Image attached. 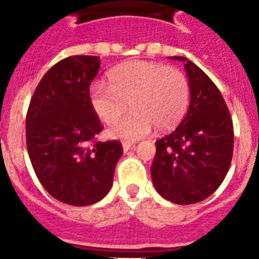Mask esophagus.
<instances>
[{
    "label": "esophagus",
    "instance_id": "34e87169",
    "mask_svg": "<svg viewBox=\"0 0 259 259\" xmlns=\"http://www.w3.org/2000/svg\"><path fill=\"white\" fill-rule=\"evenodd\" d=\"M122 148H123V150H125V152H127V150H130L132 148H134V144L133 142L125 141L123 144H122Z\"/></svg>",
    "mask_w": 259,
    "mask_h": 259
}]
</instances>
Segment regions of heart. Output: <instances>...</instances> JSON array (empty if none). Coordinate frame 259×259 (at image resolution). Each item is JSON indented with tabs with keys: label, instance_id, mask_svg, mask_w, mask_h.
I'll return each instance as SVG.
<instances>
[{
	"label": "heart",
	"instance_id": "1",
	"mask_svg": "<svg viewBox=\"0 0 259 259\" xmlns=\"http://www.w3.org/2000/svg\"><path fill=\"white\" fill-rule=\"evenodd\" d=\"M94 113L113 125L127 110H133L114 126L110 134L122 140H137L152 130L169 129L185 115L191 99L187 76L175 67L153 62H129L114 68L109 84L97 80L90 87Z\"/></svg>",
	"mask_w": 259,
	"mask_h": 259
}]
</instances>
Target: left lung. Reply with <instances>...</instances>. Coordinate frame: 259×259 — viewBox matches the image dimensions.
<instances>
[{"instance_id": "1", "label": "left lung", "mask_w": 259, "mask_h": 259, "mask_svg": "<svg viewBox=\"0 0 259 259\" xmlns=\"http://www.w3.org/2000/svg\"><path fill=\"white\" fill-rule=\"evenodd\" d=\"M185 62L191 87L189 109L180 125L156 141L150 166L154 188L175 204H195L225 180L234 150V127L215 83L191 60Z\"/></svg>"}]
</instances>
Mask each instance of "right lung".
<instances>
[{
  "label": "right lung",
  "mask_w": 259,
  "mask_h": 259,
  "mask_svg": "<svg viewBox=\"0 0 259 259\" xmlns=\"http://www.w3.org/2000/svg\"><path fill=\"white\" fill-rule=\"evenodd\" d=\"M99 56H70L56 63L34 90L26 113V148L34 173L51 196L90 205L107 195L123 153L117 140L101 142L103 130L90 103Z\"/></svg>",
  "instance_id": "1"
}]
</instances>
